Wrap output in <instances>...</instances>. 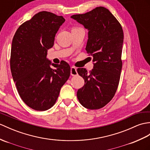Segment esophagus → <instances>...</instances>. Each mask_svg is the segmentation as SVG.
Wrapping results in <instances>:
<instances>
[{
  "mask_svg": "<svg viewBox=\"0 0 150 150\" xmlns=\"http://www.w3.org/2000/svg\"><path fill=\"white\" fill-rule=\"evenodd\" d=\"M70 73H71V75H72V76H76L78 75L77 71H76V68L74 67H71Z\"/></svg>",
  "mask_w": 150,
  "mask_h": 150,
  "instance_id": "1",
  "label": "esophagus"
}]
</instances>
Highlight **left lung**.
Here are the masks:
<instances>
[{
  "label": "left lung",
  "mask_w": 150,
  "mask_h": 150,
  "mask_svg": "<svg viewBox=\"0 0 150 150\" xmlns=\"http://www.w3.org/2000/svg\"><path fill=\"white\" fill-rule=\"evenodd\" d=\"M71 18L88 29L86 50L92 55L94 62L89 72L85 68L77 69L85 83L78 90L76 96L83 107L99 109L112 99L119 84L124 38L122 27L104 7H97Z\"/></svg>",
  "instance_id": "left-lung-1"
}]
</instances>
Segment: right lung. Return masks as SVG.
<instances>
[{
    "instance_id": "obj_1",
    "label": "right lung",
    "mask_w": 150,
    "mask_h": 150,
    "mask_svg": "<svg viewBox=\"0 0 150 150\" xmlns=\"http://www.w3.org/2000/svg\"><path fill=\"white\" fill-rule=\"evenodd\" d=\"M62 16L48 11L34 15L18 28L13 36L10 67L21 98L36 110H47L53 106L61 88L70 75L66 61L60 64L47 59L53 47L55 34L64 22Z\"/></svg>"
}]
</instances>
